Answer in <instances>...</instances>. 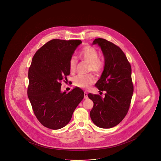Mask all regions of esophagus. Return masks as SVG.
<instances>
[{
	"instance_id": "esophagus-1",
	"label": "esophagus",
	"mask_w": 161,
	"mask_h": 161,
	"mask_svg": "<svg viewBox=\"0 0 161 161\" xmlns=\"http://www.w3.org/2000/svg\"><path fill=\"white\" fill-rule=\"evenodd\" d=\"M84 99H87V98H88L87 92H85L84 93Z\"/></svg>"
}]
</instances>
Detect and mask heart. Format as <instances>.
<instances>
[{"mask_svg": "<svg viewBox=\"0 0 161 161\" xmlns=\"http://www.w3.org/2000/svg\"><path fill=\"white\" fill-rule=\"evenodd\" d=\"M78 58L80 60L88 63V70L92 71L96 75L101 74L105 68V63L103 58L99 57V53L96 48L91 46L84 47L79 53ZM77 60L75 57L71 58L69 61V68L71 74L76 72ZM94 78L92 75L86 76H78L75 78L74 84L81 89L88 90L94 83Z\"/></svg>", "mask_w": 161, "mask_h": 161, "instance_id": "1", "label": "heart"}]
</instances>
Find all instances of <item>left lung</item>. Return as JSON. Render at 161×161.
Wrapping results in <instances>:
<instances>
[{"label":"left lung","instance_id":"left-lung-1","mask_svg":"<svg viewBox=\"0 0 161 161\" xmlns=\"http://www.w3.org/2000/svg\"><path fill=\"white\" fill-rule=\"evenodd\" d=\"M96 44L102 49L105 65L95 85L106 93L104 98L99 94H88L93 102L90 114L96 126L110 128L122 121L130 108L134 91L131 65L123 51L113 43L98 38L93 42Z\"/></svg>","mask_w":161,"mask_h":161}]
</instances>
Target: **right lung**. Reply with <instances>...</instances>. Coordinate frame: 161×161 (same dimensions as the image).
I'll use <instances>...</instances> for the list:
<instances>
[{
    "mask_svg": "<svg viewBox=\"0 0 161 161\" xmlns=\"http://www.w3.org/2000/svg\"><path fill=\"white\" fill-rule=\"evenodd\" d=\"M80 40L53 39L34 54L28 70V97L35 116L43 126L58 130L68 124L83 91L76 87L62 93V81L70 75L69 61L81 43Z\"/></svg>",
    "mask_w": 161,
    "mask_h": 161,
    "instance_id": "right-lung-1",
    "label": "right lung"
}]
</instances>
